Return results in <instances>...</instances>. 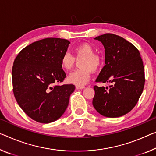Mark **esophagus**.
Listing matches in <instances>:
<instances>
[{
  "label": "esophagus",
  "instance_id": "34e87169",
  "mask_svg": "<svg viewBox=\"0 0 156 156\" xmlns=\"http://www.w3.org/2000/svg\"><path fill=\"white\" fill-rule=\"evenodd\" d=\"M85 87L84 86H76V89H83V88H84Z\"/></svg>",
  "mask_w": 156,
  "mask_h": 156
}]
</instances>
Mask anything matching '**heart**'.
<instances>
[{"label":"heart","mask_w":156,"mask_h":156,"mask_svg":"<svg viewBox=\"0 0 156 156\" xmlns=\"http://www.w3.org/2000/svg\"><path fill=\"white\" fill-rule=\"evenodd\" d=\"M74 53L76 60H81V69L71 73L68 75V82L79 86L86 84L90 78L92 71H96L102 64V57L95 53V48L89 43L83 42L74 48ZM75 58L68 52L63 54L60 65L65 71H69L73 68Z\"/></svg>","instance_id":"b5f03b06"}]
</instances>
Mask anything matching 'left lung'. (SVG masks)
Here are the masks:
<instances>
[{
  "mask_svg": "<svg viewBox=\"0 0 156 156\" xmlns=\"http://www.w3.org/2000/svg\"><path fill=\"white\" fill-rule=\"evenodd\" d=\"M105 47V66L96 82L112 83L105 88L95 86L93 105L101 115L116 118L128 113L137 103L144 86V67L139 50L119 35L98 36Z\"/></svg>",
  "mask_w": 156,
  "mask_h": 156,
  "instance_id": "8db88e82",
  "label": "left lung"
}]
</instances>
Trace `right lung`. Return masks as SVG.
Masks as SVG:
<instances>
[{
	"instance_id": "add662e5",
	"label": "right lung",
	"mask_w": 156,
	"mask_h": 156,
	"mask_svg": "<svg viewBox=\"0 0 156 156\" xmlns=\"http://www.w3.org/2000/svg\"><path fill=\"white\" fill-rule=\"evenodd\" d=\"M70 43L61 38H45L23 48L14 59V97L23 111L39 123L58 120L75 89L73 84H57L66 76L60 61Z\"/></svg>"
}]
</instances>
